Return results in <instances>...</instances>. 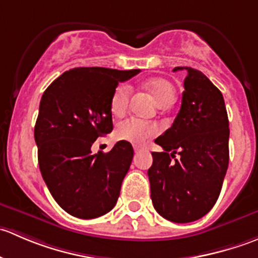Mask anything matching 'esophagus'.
Wrapping results in <instances>:
<instances>
[{
  "label": "esophagus",
  "mask_w": 258,
  "mask_h": 258,
  "mask_svg": "<svg viewBox=\"0 0 258 258\" xmlns=\"http://www.w3.org/2000/svg\"><path fill=\"white\" fill-rule=\"evenodd\" d=\"M134 150H135V152H136V153H139V152H141V151H142V148L140 147V146H135V147H134Z\"/></svg>",
  "instance_id": "1"
}]
</instances>
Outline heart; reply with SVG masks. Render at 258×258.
<instances>
[{
    "mask_svg": "<svg viewBox=\"0 0 258 258\" xmlns=\"http://www.w3.org/2000/svg\"><path fill=\"white\" fill-rule=\"evenodd\" d=\"M146 87L150 90L156 102L161 107H167L172 105L176 100L175 86L167 80L153 79L146 82ZM131 88L127 85H118L114 88L111 97V111L116 116H119L126 111L128 105ZM158 132L156 124L148 123L137 118H127L119 122L116 127V136L118 140L130 142L136 146L142 145L148 137Z\"/></svg>",
    "mask_w": 258,
    "mask_h": 258,
    "instance_id": "heart-1",
    "label": "heart"
}]
</instances>
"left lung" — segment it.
<instances>
[{
  "label": "left lung",
  "mask_w": 258,
  "mask_h": 258,
  "mask_svg": "<svg viewBox=\"0 0 258 258\" xmlns=\"http://www.w3.org/2000/svg\"><path fill=\"white\" fill-rule=\"evenodd\" d=\"M181 70L187 71L181 108L172 126L155 140L163 152H152L147 173L156 211L166 220L187 223L209 213L220 196L230 160V128L221 91L199 70L173 71Z\"/></svg>",
  "instance_id": "left-lung-1"
}]
</instances>
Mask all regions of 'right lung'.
Here are the masks:
<instances>
[{"mask_svg":"<svg viewBox=\"0 0 258 258\" xmlns=\"http://www.w3.org/2000/svg\"><path fill=\"white\" fill-rule=\"evenodd\" d=\"M139 72L77 67L43 92L35 126L38 166L54 201L75 217H100L116 205L134 148L118 141L110 152L92 155L91 146L112 131L114 88Z\"/></svg>","mask_w":258,"mask_h":258,"instance_id":"1","label":"right lung"}]
</instances>
